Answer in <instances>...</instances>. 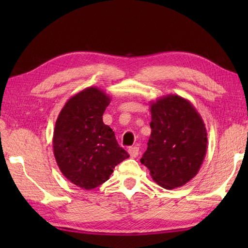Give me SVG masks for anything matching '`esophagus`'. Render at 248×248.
<instances>
[{
  "label": "esophagus",
  "mask_w": 248,
  "mask_h": 248,
  "mask_svg": "<svg viewBox=\"0 0 248 248\" xmlns=\"http://www.w3.org/2000/svg\"><path fill=\"white\" fill-rule=\"evenodd\" d=\"M128 152L131 157H136L139 155V147H130Z\"/></svg>",
  "instance_id": "obj_1"
}]
</instances>
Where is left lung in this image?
Here are the masks:
<instances>
[{
	"label": "left lung",
	"mask_w": 248,
	"mask_h": 248,
	"mask_svg": "<svg viewBox=\"0 0 248 248\" xmlns=\"http://www.w3.org/2000/svg\"><path fill=\"white\" fill-rule=\"evenodd\" d=\"M151 134L140 159L155 183L182 186L197 175L207 152V130L194 105L178 94L150 102Z\"/></svg>",
	"instance_id": "left-lung-1"
}]
</instances>
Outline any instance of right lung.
Returning a JSON list of instances; mask_svg holds the SVG:
<instances>
[{
    "label": "right lung",
    "mask_w": 248,
    "mask_h": 248,
    "mask_svg": "<svg viewBox=\"0 0 248 248\" xmlns=\"http://www.w3.org/2000/svg\"><path fill=\"white\" fill-rule=\"evenodd\" d=\"M110 102L98 87H87L65 103L56 119L53 152L68 180L83 189L108 181L113 170L129 155L119 147L114 131L102 116Z\"/></svg>",
    "instance_id": "1"
}]
</instances>
